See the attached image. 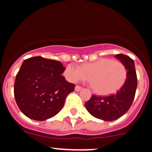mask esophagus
Segmentation results:
<instances>
[{
	"instance_id": "34e87169",
	"label": "esophagus",
	"mask_w": 152,
	"mask_h": 152,
	"mask_svg": "<svg viewBox=\"0 0 152 152\" xmlns=\"http://www.w3.org/2000/svg\"><path fill=\"white\" fill-rule=\"evenodd\" d=\"M81 89H82V88H81L80 86L77 85L76 87H75V91H80Z\"/></svg>"
}]
</instances>
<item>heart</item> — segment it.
Returning a JSON list of instances; mask_svg holds the SVG:
<instances>
[{
  "instance_id": "obj_1",
  "label": "heart",
  "mask_w": 152,
  "mask_h": 152,
  "mask_svg": "<svg viewBox=\"0 0 152 152\" xmlns=\"http://www.w3.org/2000/svg\"><path fill=\"white\" fill-rule=\"evenodd\" d=\"M64 75L72 83L90 78L91 88L94 92L100 95H109L116 93L124 85L127 78V70L120 61L105 58L83 64L81 68L68 64Z\"/></svg>"
}]
</instances>
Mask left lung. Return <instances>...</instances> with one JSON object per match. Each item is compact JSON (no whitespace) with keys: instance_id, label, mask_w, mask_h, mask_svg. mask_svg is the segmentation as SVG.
I'll return each instance as SVG.
<instances>
[{"instance_id":"left-lung-1","label":"left lung","mask_w":152,"mask_h":152,"mask_svg":"<svg viewBox=\"0 0 152 152\" xmlns=\"http://www.w3.org/2000/svg\"><path fill=\"white\" fill-rule=\"evenodd\" d=\"M115 57L124 64L127 70L124 85L116 94L110 96L92 95L84 104L93 116L103 121H113L123 116L132 106L137 88V75L133 60L123 54L116 55Z\"/></svg>"}]
</instances>
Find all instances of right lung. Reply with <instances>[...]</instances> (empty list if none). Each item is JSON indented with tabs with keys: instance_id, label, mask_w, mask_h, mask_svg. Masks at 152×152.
I'll use <instances>...</instances> for the list:
<instances>
[{
	"instance_id": "add662e5",
	"label": "right lung",
	"mask_w": 152,
	"mask_h": 152,
	"mask_svg": "<svg viewBox=\"0 0 152 152\" xmlns=\"http://www.w3.org/2000/svg\"><path fill=\"white\" fill-rule=\"evenodd\" d=\"M64 70L60 61L41 56L24 60L16 76L14 96L25 116L44 121L59 113L75 88L61 76Z\"/></svg>"
}]
</instances>
